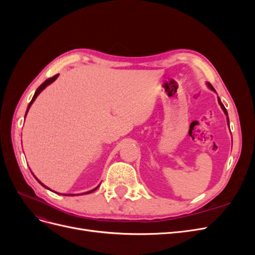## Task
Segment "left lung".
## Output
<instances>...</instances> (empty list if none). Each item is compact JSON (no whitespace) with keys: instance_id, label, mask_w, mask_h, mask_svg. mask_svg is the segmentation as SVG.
Wrapping results in <instances>:
<instances>
[{"instance_id":"left-lung-1","label":"left lung","mask_w":255,"mask_h":255,"mask_svg":"<svg viewBox=\"0 0 255 255\" xmlns=\"http://www.w3.org/2000/svg\"><path fill=\"white\" fill-rule=\"evenodd\" d=\"M208 86H210V88L211 89H213V90H215L214 88H213V86H212V85L211 84H208ZM218 102H219V104H220V106H221V109L223 110V112H225V114L228 116V112H227V110H226V107L225 106H223V104L221 103V101H220V99H218ZM228 123H229V118H228Z\"/></svg>"}]
</instances>
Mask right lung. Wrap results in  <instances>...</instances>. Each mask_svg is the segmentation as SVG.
<instances>
[{
  "mask_svg": "<svg viewBox=\"0 0 255 255\" xmlns=\"http://www.w3.org/2000/svg\"><path fill=\"white\" fill-rule=\"evenodd\" d=\"M57 76H58V74H56V75H54V76H52V78H50V79H48V80H45L41 85H40V86L39 87H38L37 88V90H36V92H35V95H34V97H33V99H32V101H30L29 102V104H28V106H27V111H26V113L28 112V110H29V107H30V105H32L33 104V102L35 101V99L37 98V96L38 95H39L40 94V92L45 88V87H47L48 86V85H50L51 83H53L54 81H55L56 79H57ZM25 116H26V114H25ZM38 182H39V181H38ZM40 183V182H39ZM41 184V183H40ZM41 185H43V184H41ZM43 186H44V185H43ZM45 187V186H44ZM97 188H95V189H92V190H90V191H87V192H85V194H90V192H92V191H95Z\"/></svg>",
  "mask_w": 255,
  "mask_h": 255,
  "instance_id": "right-lung-1",
  "label": "right lung"
}]
</instances>
